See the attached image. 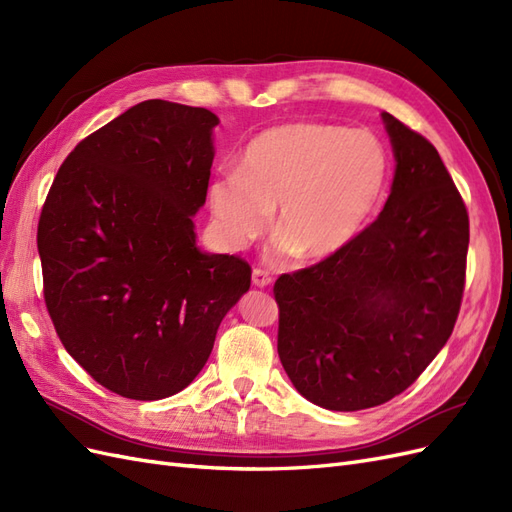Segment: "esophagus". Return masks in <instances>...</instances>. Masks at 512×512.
<instances>
[{"mask_svg":"<svg viewBox=\"0 0 512 512\" xmlns=\"http://www.w3.org/2000/svg\"><path fill=\"white\" fill-rule=\"evenodd\" d=\"M252 284H254L256 288H269V286H271V277H269V273H265V271L254 269V271H252Z\"/></svg>","mask_w":512,"mask_h":512,"instance_id":"34e87169","label":"esophagus"}]
</instances>
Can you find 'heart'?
Instances as JSON below:
<instances>
[{
    "label": "heart",
    "mask_w": 512,
    "mask_h": 512,
    "mask_svg": "<svg viewBox=\"0 0 512 512\" xmlns=\"http://www.w3.org/2000/svg\"><path fill=\"white\" fill-rule=\"evenodd\" d=\"M391 177L384 143L367 130L299 121L252 138L239 170L213 179L209 211L230 250L258 239L277 209L280 256L327 260L374 218Z\"/></svg>",
    "instance_id": "heart-1"
}]
</instances>
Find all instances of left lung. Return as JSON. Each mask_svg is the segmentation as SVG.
<instances>
[{
  "mask_svg": "<svg viewBox=\"0 0 512 512\" xmlns=\"http://www.w3.org/2000/svg\"><path fill=\"white\" fill-rule=\"evenodd\" d=\"M395 175L374 224L344 252L275 282L277 352L307 401L356 412L423 374L459 314L470 222L440 153L382 113Z\"/></svg>",
  "mask_w": 512,
  "mask_h": 512,
  "instance_id": "obj_1",
  "label": "left lung"
}]
</instances>
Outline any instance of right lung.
<instances>
[{
  "label": "right lung",
  "mask_w": 512,
  "mask_h": 512,
  "mask_svg": "<svg viewBox=\"0 0 512 512\" xmlns=\"http://www.w3.org/2000/svg\"><path fill=\"white\" fill-rule=\"evenodd\" d=\"M218 123L207 108L136 104L74 147L42 207L38 254L55 331L121 397L183 391L250 290L245 260L196 243Z\"/></svg>",
  "instance_id": "right-lung-1"
}]
</instances>
